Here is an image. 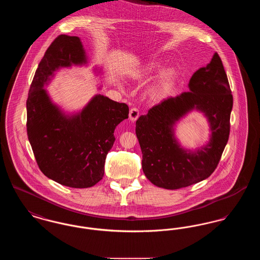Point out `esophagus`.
<instances>
[{
  "mask_svg": "<svg viewBox=\"0 0 260 260\" xmlns=\"http://www.w3.org/2000/svg\"><path fill=\"white\" fill-rule=\"evenodd\" d=\"M128 117H129V120L132 122H136V120L138 119V117H139V110L137 108H132L129 110Z\"/></svg>",
  "mask_w": 260,
  "mask_h": 260,
  "instance_id": "1",
  "label": "esophagus"
}]
</instances>
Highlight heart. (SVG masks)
Listing matches in <instances>:
<instances>
[{
    "instance_id": "heart-1",
    "label": "heart",
    "mask_w": 260,
    "mask_h": 260,
    "mask_svg": "<svg viewBox=\"0 0 260 260\" xmlns=\"http://www.w3.org/2000/svg\"><path fill=\"white\" fill-rule=\"evenodd\" d=\"M159 69V65L157 63H151L147 67L148 71H153ZM176 79V71L174 69H168L160 76L159 80L155 83V85L151 87L150 94L154 99H161L168 94L174 85Z\"/></svg>"
}]
</instances>
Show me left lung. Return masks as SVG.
Listing matches in <instances>:
<instances>
[{
	"label": "left lung",
	"mask_w": 260,
	"mask_h": 260,
	"mask_svg": "<svg viewBox=\"0 0 260 260\" xmlns=\"http://www.w3.org/2000/svg\"><path fill=\"white\" fill-rule=\"evenodd\" d=\"M189 89L165 99L136 121L143 173L154 185L165 189H179L208 178L229 138L233 96L217 52L191 77ZM192 109L205 113L212 131L210 142L195 152L181 149L173 136L175 122Z\"/></svg>",
	"instance_id": "obj_1"
}]
</instances>
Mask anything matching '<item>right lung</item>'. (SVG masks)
Listing matches in <instances>:
<instances>
[{
	"label": "right lung",
	"instance_id": "add662e5",
	"mask_svg": "<svg viewBox=\"0 0 260 260\" xmlns=\"http://www.w3.org/2000/svg\"><path fill=\"white\" fill-rule=\"evenodd\" d=\"M85 63L80 38H55L38 65L26 101L27 136L39 169L55 182L72 188L91 187L102 179L114 131L128 118L125 103L101 94L74 116H65L51 102L44 86L54 71Z\"/></svg>",
	"mask_w": 260,
	"mask_h": 260
}]
</instances>
